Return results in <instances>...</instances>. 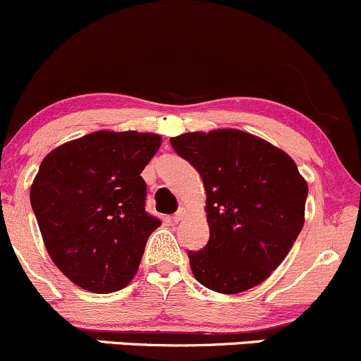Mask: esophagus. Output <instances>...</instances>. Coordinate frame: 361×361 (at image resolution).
I'll use <instances>...</instances> for the list:
<instances>
[{
    "instance_id": "obj_1",
    "label": "esophagus",
    "mask_w": 361,
    "mask_h": 361,
    "mask_svg": "<svg viewBox=\"0 0 361 361\" xmlns=\"http://www.w3.org/2000/svg\"><path fill=\"white\" fill-rule=\"evenodd\" d=\"M185 215H188V210H185V208H179V210H177V212L172 215V222L179 224L180 220H184Z\"/></svg>"
}]
</instances>
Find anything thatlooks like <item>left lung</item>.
Wrapping results in <instances>:
<instances>
[{"mask_svg": "<svg viewBox=\"0 0 361 361\" xmlns=\"http://www.w3.org/2000/svg\"><path fill=\"white\" fill-rule=\"evenodd\" d=\"M203 179L210 239L189 251L196 281L222 294L262 284L305 224L308 185L289 154L238 129L170 137Z\"/></svg>", "mask_w": 361, "mask_h": 361, "instance_id": "8db88e82", "label": "left lung"}]
</instances>
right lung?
<instances>
[{"instance_id": "right-lung-1", "label": "right lung", "mask_w": 361, "mask_h": 361, "mask_svg": "<svg viewBox=\"0 0 361 361\" xmlns=\"http://www.w3.org/2000/svg\"><path fill=\"white\" fill-rule=\"evenodd\" d=\"M161 137L98 130L65 142L42 160L30 204L53 263L91 293L123 289L137 272L151 232L141 172Z\"/></svg>"}]
</instances>
